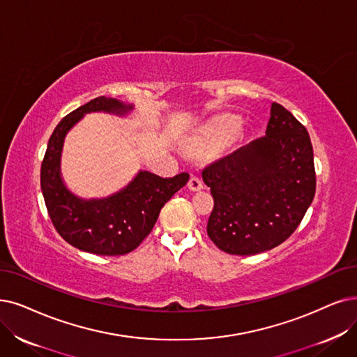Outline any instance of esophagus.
<instances>
[{
    "label": "esophagus",
    "instance_id": "34e87169",
    "mask_svg": "<svg viewBox=\"0 0 357 357\" xmlns=\"http://www.w3.org/2000/svg\"><path fill=\"white\" fill-rule=\"evenodd\" d=\"M188 188H189V190H192V192H197V190H201V189L204 188V183H202V180L199 178V177L192 176V177L189 178Z\"/></svg>",
    "mask_w": 357,
    "mask_h": 357
}]
</instances>
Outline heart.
Segmentation results:
<instances>
[{
	"label": "heart",
	"mask_w": 357,
	"mask_h": 357,
	"mask_svg": "<svg viewBox=\"0 0 357 357\" xmlns=\"http://www.w3.org/2000/svg\"><path fill=\"white\" fill-rule=\"evenodd\" d=\"M241 129V120L238 117H225L220 120L212 129L208 130L206 142H228L231 140Z\"/></svg>",
	"instance_id": "1"
}]
</instances>
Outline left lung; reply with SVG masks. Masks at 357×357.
Masks as SVG:
<instances>
[{"mask_svg": "<svg viewBox=\"0 0 357 357\" xmlns=\"http://www.w3.org/2000/svg\"><path fill=\"white\" fill-rule=\"evenodd\" d=\"M213 197L206 231L215 246L249 256L287 240L315 196L313 149L305 126L273 102L266 135L202 171Z\"/></svg>", "mask_w": 357, "mask_h": 357, "instance_id": "obj_1", "label": "left lung"}]
</instances>
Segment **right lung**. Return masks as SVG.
I'll return each mask as SVG.
<instances>
[{"mask_svg":"<svg viewBox=\"0 0 357 357\" xmlns=\"http://www.w3.org/2000/svg\"><path fill=\"white\" fill-rule=\"evenodd\" d=\"M133 108L116 98H95L66 116L50 137L40 167L42 195L55 230L79 250L101 256L135 250L152 231L162 206L189 181L188 173L164 178L140 169L127 186L107 197L83 199L67 189L61 177L66 135L86 114L124 117Z\"/></svg>","mask_w":357,"mask_h":357,"instance_id":"obj_1","label":"right lung"}]
</instances>
